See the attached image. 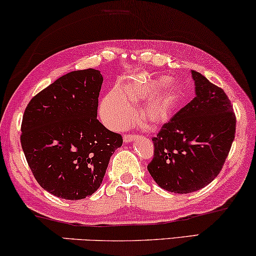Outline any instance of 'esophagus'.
Listing matches in <instances>:
<instances>
[{
  "instance_id": "34e87169",
  "label": "esophagus",
  "mask_w": 256,
  "mask_h": 256,
  "mask_svg": "<svg viewBox=\"0 0 256 256\" xmlns=\"http://www.w3.org/2000/svg\"><path fill=\"white\" fill-rule=\"evenodd\" d=\"M135 138H138V135H132V134H126V135L124 136V141L126 143H128V142H132V141H134Z\"/></svg>"
}]
</instances>
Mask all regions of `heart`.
Segmentation results:
<instances>
[{
	"label": "heart",
	"mask_w": 256,
	"mask_h": 256,
	"mask_svg": "<svg viewBox=\"0 0 256 256\" xmlns=\"http://www.w3.org/2000/svg\"><path fill=\"white\" fill-rule=\"evenodd\" d=\"M180 86L166 78L134 79L112 90L101 101L100 114L104 124L112 129H122L135 118L132 104L145 101L138 110V118L150 127L166 124L180 96Z\"/></svg>",
	"instance_id": "heart-1"
}]
</instances>
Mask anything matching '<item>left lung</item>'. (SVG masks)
Segmentation results:
<instances>
[{
    "mask_svg": "<svg viewBox=\"0 0 256 256\" xmlns=\"http://www.w3.org/2000/svg\"><path fill=\"white\" fill-rule=\"evenodd\" d=\"M196 96L163 124L154 141L148 171L157 185L190 194L211 183L222 169L236 136V118L222 88L191 71Z\"/></svg>",
    "mask_w": 256,
    "mask_h": 256,
    "instance_id": "left-lung-1",
    "label": "left lung"
}]
</instances>
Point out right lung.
Listing matches in <instances>:
<instances>
[{
    "label": "right lung",
    "mask_w": 256,
    "mask_h": 256,
    "mask_svg": "<svg viewBox=\"0 0 256 256\" xmlns=\"http://www.w3.org/2000/svg\"><path fill=\"white\" fill-rule=\"evenodd\" d=\"M104 78L94 68L60 76L24 110L20 144L34 178L56 197L78 200L102 183L122 136L96 118Z\"/></svg>",
    "instance_id": "obj_1"
}]
</instances>
